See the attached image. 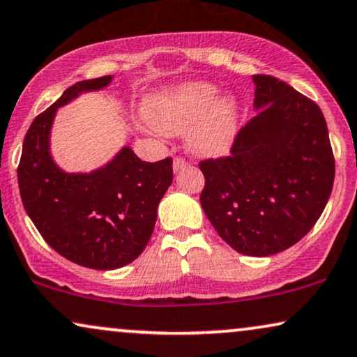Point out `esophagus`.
I'll use <instances>...</instances> for the list:
<instances>
[{
    "label": "esophagus",
    "mask_w": 357,
    "mask_h": 357,
    "mask_svg": "<svg viewBox=\"0 0 357 357\" xmlns=\"http://www.w3.org/2000/svg\"><path fill=\"white\" fill-rule=\"evenodd\" d=\"M187 167V160L183 159V157H175L174 159V172H178V170H182Z\"/></svg>",
    "instance_id": "obj_1"
}]
</instances>
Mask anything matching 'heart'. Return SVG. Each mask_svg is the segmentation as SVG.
Returning a JSON list of instances; mask_svg holds the SVG:
<instances>
[{
  "label": "heart",
  "instance_id": "b5f03b06",
  "mask_svg": "<svg viewBox=\"0 0 357 357\" xmlns=\"http://www.w3.org/2000/svg\"><path fill=\"white\" fill-rule=\"evenodd\" d=\"M218 96L213 83L187 82L151 96L146 118L167 136L188 131V146L197 154L221 155L238 134L239 108L231 95Z\"/></svg>",
  "mask_w": 357,
  "mask_h": 357
}]
</instances>
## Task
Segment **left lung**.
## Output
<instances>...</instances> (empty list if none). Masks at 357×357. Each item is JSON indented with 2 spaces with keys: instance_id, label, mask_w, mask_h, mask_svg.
Here are the masks:
<instances>
[{
  "instance_id": "1",
  "label": "left lung",
  "mask_w": 357,
  "mask_h": 357,
  "mask_svg": "<svg viewBox=\"0 0 357 357\" xmlns=\"http://www.w3.org/2000/svg\"><path fill=\"white\" fill-rule=\"evenodd\" d=\"M257 114L231 155L200 162V203L234 251L266 257L298 243L325 210L335 180L321 109L285 82L254 75Z\"/></svg>"
}]
</instances>
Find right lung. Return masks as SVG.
Returning <instances> with one entry per match:
<instances>
[{
	"label": "right lung",
	"instance_id": "obj_1",
	"mask_svg": "<svg viewBox=\"0 0 357 357\" xmlns=\"http://www.w3.org/2000/svg\"><path fill=\"white\" fill-rule=\"evenodd\" d=\"M113 77L78 82L27 129L17 167L21 200L54 251L78 266L119 269L149 243L157 206L172 183V159L144 162L124 146L103 167L68 174L55 164L50 131L57 108L86 91L106 88Z\"/></svg>",
	"mask_w": 357,
	"mask_h": 357
}]
</instances>
